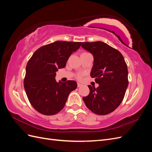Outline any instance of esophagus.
<instances>
[{"mask_svg": "<svg viewBox=\"0 0 152 152\" xmlns=\"http://www.w3.org/2000/svg\"><path fill=\"white\" fill-rule=\"evenodd\" d=\"M82 84H80V83H78L77 84V87H82Z\"/></svg>", "mask_w": 152, "mask_h": 152, "instance_id": "1", "label": "esophagus"}]
</instances>
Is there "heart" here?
<instances>
[{
  "label": "heart",
  "mask_w": 152,
  "mask_h": 152,
  "mask_svg": "<svg viewBox=\"0 0 152 152\" xmlns=\"http://www.w3.org/2000/svg\"><path fill=\"white\" fill-rule=\"evenodd\" d=\"M78 77H79V79H80V78L81 77V76H80V75H79V76H78Z\"/></svg>",
  "instance_id": "heart-1"
}]
</instances>
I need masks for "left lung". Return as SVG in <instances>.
I'll list each match as a JSON object with an SVG mask.
<instances>
[{
  "label": "left lung",
  "mask_w": 152,
  "mask_h": 152,
  "mask_svg": "<svg viewBox=\"0 0 152 152\" xmlns=\"http://www.w3.org/2000/svg\"><path fill=\"white\" fill-rule=\"evenodd\" d=\"M82 47L93 54L91 76L97 88L89 85L90 93L83 97L86 107L93 113L103 115L113 112L122 103L128 86V70L122 54L101 41L82 42Z\"/></svg>",
  "instance_id": "left-lung-1"
}]
</instances>
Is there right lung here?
Returning a JSON list of instances; mask_svg holds the SVG:
<instances>
[{
  "mask_svg": "<svg viewBox=\"0 0 152 152\" xmlns=\"http://www.w3.org/2000/svg\"><path fill=\"white\" fill-rule=\"evenodd\" d=\"M80 45L79 42L56 41L38 49L30 59L24 87L30 103L39 113L45 115L58 113L65 107L69 94L76 89L75 81L57 82L55 77Z\"/></svg>",
  "mask_w": 152,
  "mask_h": 152,
  "instance_id": "add662e5",
  "label": "right lung"
}]
</instances>
